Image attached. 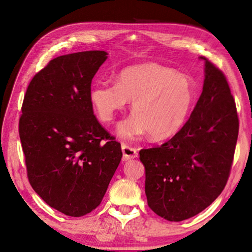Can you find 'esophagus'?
<instances>
[{
	"mask_svg": "<svg viewBox=\"0 0 252 252\" xmlns=\"http://www.w3.org/2000/svg\"><path fill=\"white\" fill-rule=\"evenodd\" d=\"M122 153H123V161L134 159L137 157V151L135 148L127 146L126 144H122Z\"/></svg>",
	"mask_w": 252,
	"mask_h": 252,
	"instance_id": "34e87169",
	"label": "esophagus"
}]
</instances>
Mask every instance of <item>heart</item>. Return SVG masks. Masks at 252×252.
<instances>
[{
	"instance_id": "1",
	"label": "heart",
	"mask_w": 252,
	"mask_h": 252,
	"mask_svg": "<svg viewBox=\"0 0 252 252\" xmlns=\"http://www.w3.org/2000/svg\"><path fill=\"white\" fill-rule=\"evenodd\" d=\"M196 97V84L189 76L155 63L125 68L117 82L101 80L90 92L91 103L103 122H111L133 100L134 115L118 126V134L126 140L147 133L153 140L175 135L189 120Z\"/></svg>"
}]
</instances>
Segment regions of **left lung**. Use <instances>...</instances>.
Segmentation results:
<instances>
[{"mask_svg":"<svg viewBox=\"0 0 252 252\" xmlns=\"http://www.w3.org/2000/svg\"><path fill=\"white\" fill-rule=\"evenodd\" d=\"M202 93L189 119L159 147L141 149L149 208L180 222L210 206L226 185L238 137V116L224 73L207 58Z\"/></svg>","mask_w":252,"mask_h":252,"instance_id":"1","label":"left lung"}]
</instances>
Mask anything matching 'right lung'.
Returning a JSON list of instances; mask_svg holds the SVG:
<instances>
[{
    "mask_svg": "<svg viewBox=\"0 0 252 252\" xmlns=\"http://www.w3.org/2000/svg\"><path fill=\"white\" fill-rule=\"evenodd\" d=\"M105 51L58 56L31 80L19 136L32 189L50 207L82 217L99 206L119 165L120 143L93 112L91 83Z\"/></svg>",
    "mask_w": 252,
    "mask_h": 252,
    "instance_id": "add662e5",
    "label": "right lung"
}]
</instances>
